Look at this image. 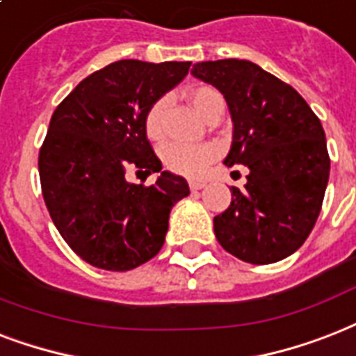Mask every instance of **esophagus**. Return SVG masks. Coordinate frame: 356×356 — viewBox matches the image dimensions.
<instances>
[{"label":"esophagus","instance_id":"obj_1","mask_svg":"<svg viewBox=\"0 0 356 356\" xmlns=\"http://www.w3.org/2000/svg\"><path fill=\"white\" fill-rule=\"evenodd\" d=\"M204 186H206L204 181H189V189H191V191H198V189H202Z\"/></svg>","mask_w":356,"mask_h":356}]
</instances>
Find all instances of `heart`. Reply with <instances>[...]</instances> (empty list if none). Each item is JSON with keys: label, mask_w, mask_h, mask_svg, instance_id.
Listing matches in <instances>:
<instances>
[{"label": "heart", "mask_w": 356, "mask_h": 356, "mask_svg": "<svg viewBox=\"0 0 356 356\" xmlns=\"http://www.w3.org/2000/svg\"><path fill=\"white\" fill-rule=\"evenodd\" d=\"M193 109L202 118L209 117L211 113L225 107V98L216 87L211 85H197L187 95ZM165 111H167V100L158 98L152 102L145 113V134L150 140H159L165 134ZM216 148L209 145H181V143H170L161 150L163 165L176 175L187 176V178H200L206 175L209 165L216 161Z\"/></svg>", "instance_id": "1"}]
</instances>
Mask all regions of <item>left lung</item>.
Returning <instances> with one entry per match:
<instances>
[{"instance_id":"1","label":"left lung","mask_w":356,"mask_h":356,"mask_svg":"<svg viewBox=\"0 0 356 356\" xmlns=\"http://www.w3.org/2000/svg\"><path fill=\"white\" fill-rule=\"evenodd\" d=\"M191 74L221 90L234 120L225 165L249 169L243 191L213 219L217 241L264 266L293 254L318 221L330 158L323 126L291 85L250 60H204Z\"/></svg>"}]
</instances>
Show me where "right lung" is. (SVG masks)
Returning <instances> with one entry per match:
<instances>
[{
    "mask_svg": "<svg viewBox=\"0 0 356 356\" xmlns=\"http://www.w3.org/2000/svg\"><path fill=\"white\" fill-rule=\"evenodd\" d=\"M189 66L117 60L79 81L55 107L38 152L42 197L63 239L90 266L129 271L163 247L170 209L189 195L187 181L165 170L156 184L135 186L124 175L161 170L145 113Z\"/></svg>",
    "mask_w": 356,
    "mask_h": 356,
    "instance_id": "obj_1",
    "label": "right lung"
}]
</instances>
